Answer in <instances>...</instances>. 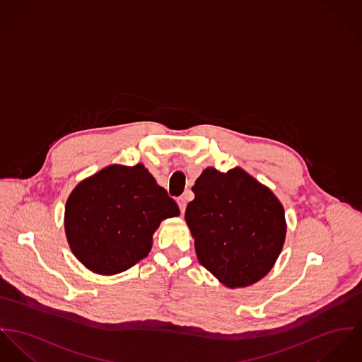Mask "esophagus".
Masks as SVG:
<instances>
[{
  "mask_svg": "<svg viewBox=\"0 0 362 362\" xmlns=\"http://www.w3.org/2000/svg\"><path fill=\"white\" fill-rule=\"evenodd\" d=\"M177 205H179V208H180V212L183 214L185 209H186V205H187L186 197H179V199H177Z\"/></svg>",
  "mask_w": 362,
  "mask_h": 362,
  "instance_id": "34e87169",
  "label": "esophagus"
}]
</instances>
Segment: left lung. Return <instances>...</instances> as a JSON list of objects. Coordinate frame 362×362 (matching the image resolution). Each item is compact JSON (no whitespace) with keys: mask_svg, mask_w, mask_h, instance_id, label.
<instances>
[{"mask_svg":"<svg viewBox=\"0 0 362 362\" xmlns=\"http://www.w3.org/2000/svg\"><path fill=\"white\" fill-rule=\"evenodd\" d=\"M186 222L201 265L229 288L261 281L286 239L284 208L269 187L239 166L202 170Z\"/></svg>","mask_w":362,"mask_h":362,"instance_id":"left-lung-1","label":"left lung"}]
</instances>
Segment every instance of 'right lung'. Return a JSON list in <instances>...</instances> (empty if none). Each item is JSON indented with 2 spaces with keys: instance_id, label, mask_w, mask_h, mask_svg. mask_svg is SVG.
Listing matches in <instances>:
<instances>
[{
  "instance_id": "right-lung-1",
  "label": "right lung",
  "mask_w": 362,
  "mask_h": 362,
  "mask_svg": "<svg viewBox=\"0 0 362 362\" xmlns=\"http://www.w3.org/2000/svg\"><path fill=\"white\" fill-rule=\"evenodd\" d=\"M179 215L177 204L143 163H114L72 190L64 226L81 264L94 274L111 276L146 258L162 221Z\"/></svg>"
}]
</instances>
